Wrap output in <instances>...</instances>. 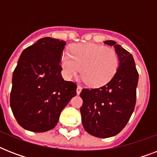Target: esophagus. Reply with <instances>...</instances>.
Listing matches in <instances>:
<instances>
[{
    "instance_id": "esophagus-1",
    "label": "esophagus",
    "mask_w": 157,
    "mask_h": 157,
    "mask_svg": "<svg viewBox=\"0 0 157 157\" xmlns=\"http://www.w3.org/2000/svg\"><path fill=\"white\" fill-rule=\"evenodd\" d=\"M81 90H82L81 86H77V88H76V93H77V94H80V93L81 92Z\"/></svg>"
}]
</instances>
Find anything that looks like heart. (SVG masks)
I'll use <instances>...</instances> for the list:
<instances>
[{
  "label": "heart",
  "mask_w": 157,
  "mask_h": 157,
  "mask_svg": "<svg viewBox=\"0 0 157 157\" xmlns=\"http://www.w3.org/2000/svg\"><path fill=\"white\" fill-rule=\"evenodd\" d=\"M60 63L67 78L81 76L86 84L100 86L107 84L114 76L119 60L117 53L109 47L92 43L73 45L68 52H63Z\"/></svg>",
  "instance_id": "heart-1"
}]
</instances>
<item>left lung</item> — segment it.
<instances>
[{
  "mask_svg": "<svg viewBox=\"0 0 157 157\" xmlns=\"http://www.w3.org/2000/svg\"><path fill=\"white\" fill-rule=\"evenodd\" d=\"M114 46L119 66L114 76L103 86L83 89L80 96L81 121L86 131L98 138L117 135L129 121L136 104L139 73L132 54L113 40L105 41Z\"/></svg>",
  "mask_w": 157,
  "mask_h": 157,
  "instance_id": "obj_1",
  "label": "left lung"
}]
</instances>
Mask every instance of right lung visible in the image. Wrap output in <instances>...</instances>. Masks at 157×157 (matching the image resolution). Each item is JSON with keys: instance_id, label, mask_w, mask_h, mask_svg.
Here are the masks:
<instances>
[{"instance_id": "add662e5", "label": "right lung", "mask_w": 157, "mask_h": 157, "mask_svg": "<svg viewBox=\"0 0 157 157\" xmlns=\"http://www.w3.org/2000/svg\"><path fill=\"white\" fill-rule=\"evenodd\" d=\"M66 42L44 37L26 48L13 72L10 107L18 123L33 132L52 129L69 101L76 83L62 77L60 58Z\"/></svg>"}]
</instances>
